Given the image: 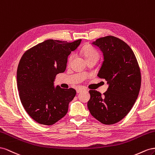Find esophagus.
Wrapping results in <instances>:
<instances>
[{"label":"esophagus","instance_id":"1","mask_svg":"<svg viewBox=\"0 0 155 155\" xmlns=\"http://www.w3.org/2000/svg\"><path fill=\"white\" fill-rule=\"evenodd\" d=\"M83 90H85L84 88H83V87H79V88H78V89L77 90V94H79V93L81 92V91H83Z\"/></svg>","mask_w":155,"mask_h":155}]
</instances>
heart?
<instances>
[{
  "instance_id": "obj_1",
  "label": "heart",
  "mask_w": 155,
  "mask_h": 155,
  "mask_svg": "<svg viewBox=\"0 0 155 155\" xmlns=\"http://www.w3.org/2000/svg\"><path fill=\"white\" fill-rule=\"evenodd\" d=\"M82 53H83L84 56L85 58L86 59V60L88 59L92 58H97L99 59V53L97 52V51H95L94 48H91V47H89V46L85 47L82 49ZM74 54H71L69 55L68 60V64H70L72 62V61L74 59Z\"/></svg>"
}]
</instances>
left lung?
I'll use <instances>...</instances> for the list:
<instances>
[{
	"mask_svg": "<svg viewBox=\"0 0 155 155\" xmlns=\"http://www.w3.org/2000/svg\"><path fill=\"white\" fill-rule=\"evenodd\" d=\"M91 44L103 54L104 61L97 76L107 81L108 87L103 95L90 90L87 108L99 121L112 125L127 116L138 98L140 69L133 51L121 39L108 36Z\"/></svg>",
	"mask_w": 155,
	"mask_h": 155,
	"instance_id": "obj_1",
	"label": "left lung"
}]
</instances>
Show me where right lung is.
Returning a JSON list of instances; mask_svg holds the SVG:
<instances>
[{
  "mask_svg": "<svg viewBox=\"0 0 155 155\" xmlns=\"http://www.w3.org/2000/svg\"><path fill=\"white\" fill-rule=\"evenodd\" d=\"M81 42L47 39L26 51L21 58L17 71L20 100L39 124L53 125L67 114L76 90L55 87L54 82L57 74L65 71L68 56Z\"/></svg>",
  "mask_w": 155,
  "mask_h": 155,
  "instance_id": "add662e5",
  "label": "right lung"
}]
</instances>
